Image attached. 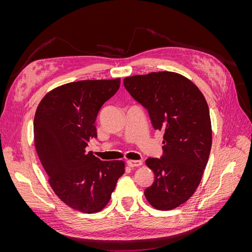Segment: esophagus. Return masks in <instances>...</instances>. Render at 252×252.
I'll list each match as a JSON object with an SVG mask.
<instances>
[{"mask_svg":"<svg viewBox=\"0 0 252 252\" xmlns=\"http://www.w3.org/2000/svg\"><path fill=\"white\" fill-rule=\"evenodd\" d=\"M143 164L142 161H134V159H128L127 161V165L129 167H131V168H133V167H139Z\"/></svg>","mask_w":252,"mask_h":252,"instance_id":"obj_1","label":"esophagus"}]
</instances>
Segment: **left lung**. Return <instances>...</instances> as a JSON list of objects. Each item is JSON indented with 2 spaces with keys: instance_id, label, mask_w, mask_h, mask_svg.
<instances>
[{
  "instance_id": "obj_1",
  "label": "left lung",
  "mask_w": 252,
  "mask_h": 252,
  "mask_svg": "<svg viewBox=\"0 0 252 252\" xmlns=\"http://www.w3.org/2000/svg\"><path fill=\"white\" fill-rule=\"evenodd\" d=\"M130 95L148 110L156 130L164 131L163 155L148 158L154 184L144 194L158 210H171L191 196L207 165L212 131L207 102L183 75L158 71L124 79Z\"/></svg>"
}]
</instances>
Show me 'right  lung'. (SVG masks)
<instances>
[{"instance_id":"1","label":"right lung","mask_w":252,"mask_h":252,"mask_svg":"<svg viewBox=\"0 0 252 252\" xmlns=\"http://www.w3.org/2000/svg\"><path fill=\"white\" fill-rule=\"evenodd\" d=\"M120 79L86 80L52 89L37 106L34 145L49 184L69 207L101 211L125 172L123 161H101L86 152L96 138L94 125L103 104L116 94Z\"/></svg>"}]
</instances>
